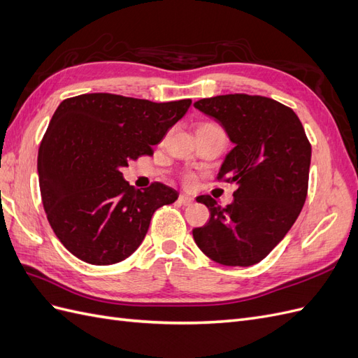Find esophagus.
Returning <instances> with one entry per match:
<instances>
[{"label": "esophagus", "instance_id": "esophagus-1", "mask_svg": "<svg viewBox=\"0 0 358 358\" xmlns=\"http://www.w3.org/2000/svg\"><path fill=\"white\" fill-rule=\"evenodd\" d=\"M178 203L182 204V206H191L194 203V200L188 196H183V194H182V196H179V199H178Z\"/></svg>", "mask_w": 358, "mask_h": 358}]
</instances>
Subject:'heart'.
I'll list each match as a JSON object with an SVG mask.
<instances>
[{
	"label": "heart",
	"instance_id": "obj_1",
	"mask_svg": "<svg viewBox=\"0 0 358 358\" xmlns=\"http://www.w3.org/2000/svg\"><path fill=\"white\" fill-rule=\"evenodd\" d=\"M204 127H215V125H212V124H201V125H199V128H204ZM183 183H185V185H188V187H192L194 183H196V176L194 175H185L183 176Z\"/></svg>",
	"mask_w": 358,
	"mask_h": 358
}]
</instances>
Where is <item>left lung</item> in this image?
<instances>
[{
  "mask_svg": "<svg viewBox=\"0 0 358 358\" xmlns=\"http://www.w3.org/2000/svg\"><path fill=\"white\" fill-rule=\"evenodd\" d=\"M194 107L216 119L234 143L218 179L237 185L225 208L210 196L197 197L210 218L192 230L194 241L220 264H257L284 239L305 204L310 166L305 128L289 107L262 95H218Z\"/></svg>",
  "mask_w": 358,
  "mask_h": 358,
  "instance_id": "8db88e82",
  "label": "left lung"
}]
</instances>
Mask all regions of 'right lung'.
I'll return each mask as SVG.
<instances>
[{
  "instance_id": "right-lung-1",
  "label": "right lung",
  "mask_w": 358,
  "mask_h": 358,
  "mask_svg": "<svg viewBox=\"0 0 358 358\" xmlns=\"http://www.w3.org/2000/svg\"><path fill=\"white\" fill-rule=\"evenodd\" d=\"M189 106L106 92L58 106L40 143L38 183L52 230L74 257L95 266L122 262L143 242L154 212L178 200L161 182L136 189L121 170L152 155Z\"/></svg>"
}]
</instances>
